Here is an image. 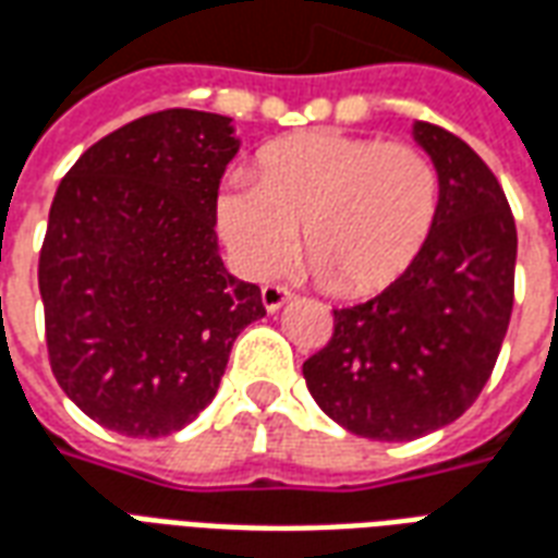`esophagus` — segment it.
Returning <instances> with one entry per match:
<instances>
[{"instance_id": "1", "label": "esophagus", "mask_w": 558, "mask_h": 558, "mask_svg": "<svg viewBox=\"0 0 558 558\" xmlns=\"http://www.w3.org/2000/svg\"><path fill=\"white\" fill-rule=\"evenodd\" d=\"M290 299L292 290L280 287V283H266V287H263V304H266V311H278V307H283Z\"/></svg>"}]
</instances>
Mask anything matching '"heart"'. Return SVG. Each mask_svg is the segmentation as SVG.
Returning <instances> with one entry per match:
<instances>
[{
    "label": "heart",
    "instance_id": "obj_1",
    "mask_svg": "<svg viewBox=\"0 0 558 558\" xmlns=\"http://www.w3.org/2000/svg\"><path fill=\"white\" fill-rule=\"evenodd\" d=\"M442 215V175L427 151L331 128L256 151L254 182L232 175L215 223L247 278L275 275L299 247L338 295H374L410 271Z\"/></svg>",
    "mask_w": 558,
    "mask_h": 558
}]
</instances>
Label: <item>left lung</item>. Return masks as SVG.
Masks as SVG:
<instances>
[{
  "label": "left lung",
  "instance_id": "obj_1",
  "mask_svg": "<svg viewBox=\"0 0 558 558\" xmlns=\"http://www.w3.org/2000/svg\"><path fill=\"white\" fill-rule=\"evenodd\" d=\"M415 140L442 175V215L418 263L371 302L335 311L302 374L355 436L403 442L460 418L487 386L514 307L517 227L502 184L430 122Z\"/></svg>",
  "mask_w": 558,
  "mask_h": 558
}]
</instances>
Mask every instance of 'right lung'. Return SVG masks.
Here are the masks:
<instances>
[{"instance_id":"1","label":"right lung","mask_w":558,"mask_h":558,"mask_svg":"<svg viewBox=\"0 0 558 558\" xmlns=\"http://www.w3.org/2000/svg\"><path fill=\"white\" fill-rule=\"evenodd\" d=\"M232 119L160 110L65 172L38 259L56 383L107 430H182L218 395L232 340L266 316L218 254L215 199Z\"/></svg>"}]
</instances>
